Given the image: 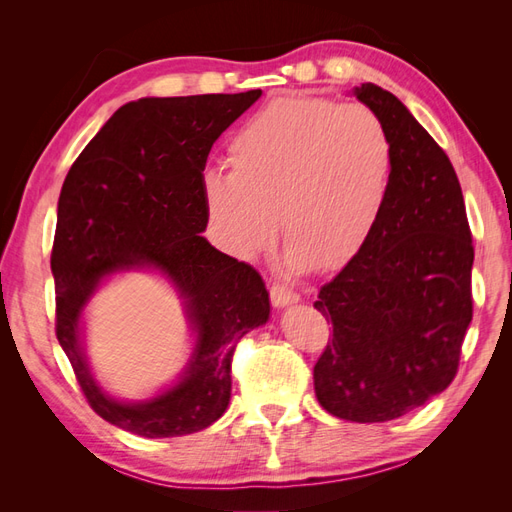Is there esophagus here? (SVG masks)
<instances>
[{"instance_id":"esophagus-1","label":"esophagus","mask_w":512,"mask_h":512,"mask_svg":"<svg viewBox=\"0 0 512 512\" xmlns=\"http://www.w3.org/2000/svg\"><path fill=\"white\" fill-rule=\"evenodd\" d=\"M299 301H301V294L297 290H292L290 286H284V284L271 286V303L275 307H286V305L299 303Z\"/></svg>"}]
</instances>
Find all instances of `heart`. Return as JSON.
<instances>
[{"instance_id":"b5f03b06","label":"heart","mask_w":512,"mask_h":512,"mask_svg":"<svg viewBox=\"0 0 512 512\" xmlns=\"http://www.w3.org/2000/svg\"><path fill=\"white\" fill-rule=\"evenodd\" d=\"M230 173L200 175L226 252L252 258L282 226L286 250L316 273L344 267L374 235L391 190L393 143L361 104L280 96L230 138Z\"/></svg>"}]
</instances>
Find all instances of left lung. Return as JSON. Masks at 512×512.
<instances>
[{"instance_id":"obj_1","label":"left lung","mask_w":512,"mask_h":512,"mask_svg":"<svg viewBox=\"0 0 512 512\" xmlns=\"http://www.w3.org/2000/svg\"><path fill=\"white\" fill-rule=\"evenodd\" d=\"M393 143V177L374 235L318 292L333 335L314 365L329 414L384 423L453 382L472 322L474 245L444 149L391 91L354 87Z\"/></svg>"}]
</instances>
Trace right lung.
I'll return each mask as SVG.
<instances>
[{"label":"right lung","instance_id":"right-lung-1","mask_svg":"<svg viewBox=\"0 0 512 512\" xmlns=\"http://www.w3.org/2000/svg\"><path fill=\"white\" fill-rule=\"evenodd\" d=\"M260 94L252 89L123 104L81 151L61 188L51 252L55 333L91 410L138 436H188L218 421L230 401L239 339L269 318L260 273L200 235L209 222L200 192L209 151ZM145 264L176 282L199 339L173 390L141 405H121L88 374L78 320L104 274Z\"/></svg>","mask_w":512,"mask_h":512}]
</instances>
